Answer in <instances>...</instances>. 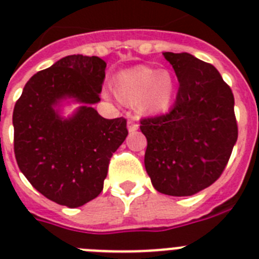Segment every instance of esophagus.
Returning a JSON list of instances; mask_svg holds the SVG:
<instances>
[{"label":"esophagus","instance_id":"34e87169","mask_svg":"<svg viewBox=\"0 0 259 259\" xmlns=\"http://www.w3.org/2000/svg\"><path fill=\"white\" fill-rule=\"evenodd\" d=\"M127 128H128V131H130V132H135L139 128V124H138V123H135L134 120H128Z\"/></svg>","mask_w":259,"mask_h":259}]
</instances>
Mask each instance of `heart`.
<instances>
[{
    "instance_id": "heart-1",
    "label": "heart",
    "mask_w": 259,
    "mask_h": 259,
    "mask_svg": "<svg viewBox=\"0 0 259 259\" xmlns=\"http://www.w3.org/2000/svg\"><path fill=\"white\" fill-rule=\"evenodd\" d=\"M176 90L173 76L167 70L138 66L120 74L115 83V93L121 102L136 103L141 112L165 111L171 105Z\"/></svg>"
}]
</instances>
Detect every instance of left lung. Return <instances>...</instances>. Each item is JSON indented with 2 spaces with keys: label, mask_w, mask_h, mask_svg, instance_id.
<instances>
[{
  "label": "left lung",
  "mask_w": 259,
  "mask_h": 259,
  "mask_svg": "<svg viewBox=\"0 0 259 259\" xmlns=\"http://www.w3.org/2000/svg\"><path fill=\"white\" fill-rule=\"evenodd\" d=\"M180 82L167 114L141 119L144 163L158 193L190 196L222 176L237 141L235 98L215 66L193 55L163 52Z\"/></svg>",
  "instance_id": "left-lung-1"
}]
</instances>
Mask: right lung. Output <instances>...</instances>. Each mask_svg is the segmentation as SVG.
Instances as JSON below:
<instances>
[{
	"label": "right lung",
	"instance_id": "right-lung-1",
	"mask_svg": "<svg viewBox=\"0 0 259 259\" xmlns=\"http://www.w3.org/2000/svg\"><path fill=\"white\" fill-rule=\"evenodd\" d=\"M106 63L70 55L31 77L13 112L19 169L40 194L69 208L101 194L108 162L127 138L124 118L105 119L101 101ZM64 102L81 105L69 117Z\"/></svg>",
	"mask_w": 259,
	"mask_h": 259
}]
</instances>
